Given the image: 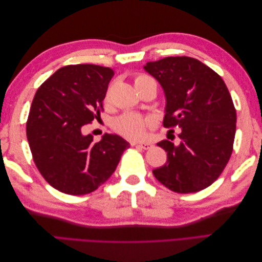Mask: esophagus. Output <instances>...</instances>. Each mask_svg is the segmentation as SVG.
<instances>
[{"label":"esophagus","instance_id":"1","mask_svg":"<svg viewBox=\"0 0 262 262\" xmlns=\"http://www.w3.org/2000/svg\"><path fill=\"white\" fill-rule=\"evenodd\" d=\"M136 144L144 149H150L154 146V144L150 143V142H140V143H133V145H136Z\"/></svg>","mask_w":262,"mask_h":262}]
</instances>
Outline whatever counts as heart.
I'll use <instances>...</instances> for the list:
<instances>
[{"label": "heart", "instance_id": "heart-1", "mask_svg": "<svg viewBox=\"0 0 262 262\" xmlns=\"http://www.w3.org/2000/svg\"><path fill=\"white\" fill-rule=\"evenodd\" d=\"M152 81V78L146 75H139L134 78V85H136V87H140ZM107 97H109V92L107 94ZM114 125L115 129L125 138L139 139L143 137L146 132L147 121L141 116L130 113L119 117Z\"/></svg>", "mask_w": 262, "mask_h": 262}]
</instances>
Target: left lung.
<instances>
[{"instance_id": "1", "label": "left lung", "mask_w": 262, "mask_h": 262, "mask_svg": "<svg viewBox=\"0 0 262 262\" xmlns=\"http://www.w3.org/2000/svg\"><path fill=\"white\" fill-rule=\"evenodd\" d=\"M164 91V126L180 128L177 144L157 145L167 162L153 170L171 191L192 193L211 186L224 170L233 152L236 110L222 77L199 60L168 57L143 67Z\"/></svg>"}]
</instances>
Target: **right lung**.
<instances>
[{
    "instance_id": "right-lung-1",
    "label": "right lung",
    "mask_w": 262,
    "mask_h": 262,
    "mask_svg": "<svg viewBox=\"0 0 262 262\" xmlns=\"http://www.w3.org/2000/svg\"><path fill=\"white\" fill-rule=\"evenodd\" d=\"M114 74L110 68L94 64L61 68L39 87L31 102L26 132L34 162L48 184L63 193L95 191L130 147L118 134L105 133L94 142L85 133L87 124L100 118Z\"/></svg>"
}]
</instances>
